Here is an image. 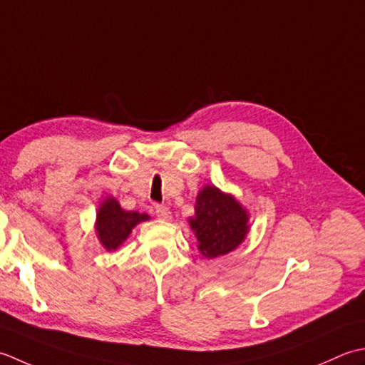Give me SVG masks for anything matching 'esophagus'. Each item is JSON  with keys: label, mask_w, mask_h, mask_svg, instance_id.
<instances>
[{"label": "esophagus", "mask_w": 365, "mask_h": 365, "mask_svg": "<svg viewBox=\"0 0 365 365\" xmlns=\"http://www.w3.org/2000/svg\"><path fill=\"white\" fill-rule=\"evenodd\" d=\"M155 215H158L160 220H172V211L163 205L155 206Z\"/></svg>", "instance_id": "obj_1"}]
</instances>
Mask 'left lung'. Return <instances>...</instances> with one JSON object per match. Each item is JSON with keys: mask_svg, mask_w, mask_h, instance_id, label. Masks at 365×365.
I'll return each instance as SVG.
<instances>
[{"mask_svg": "<svg viewBox=\"0 0 365 365\" xmlns=\"http://www.w3.org/2000/svg\"><path fill=\"white\" fill-rule=\"evenodd\" d=\"M249 215L232 195L214 185L198 193L195 217L190 227L198 240V249L207 258L225 255L240 245L249 232Z\"/></svg>", "mask_w": 365, "mask_h": 365, "instance_id": "8db88e82", "label": "left lung"}]
</instances>
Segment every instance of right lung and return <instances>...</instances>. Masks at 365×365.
<instances>
[{"mask_svg": "<svg viewBox=\"0 0 365 365\" xmlns=\"http://www.w3.org/2000/svg\"><path fill=\"white\" fill-rule=\"evenodd\" d=\"M148 219H150L148 214L124 211L115 198H107L98 212L96 230H98V236L103 247L107 250H115L118 245L125 241L133 227Z\"/></svg>", "mask_w": 365, "mask_h": 365, "instance_id": "add662e5", "label": "right lung"}]
</instances>
